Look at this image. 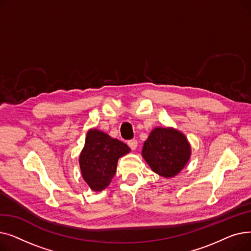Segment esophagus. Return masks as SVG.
I'll use <instances>...</instances> for the list:
<instances>
[{"label":"esophagus","mask_w":251,"mask_h":251,"mask_svg":"<svg viewBox=\"0 0 251 251\" xmlns=\"http://www.w3.org/2000/svg\"><path fill=\"white\" fill-rule=\"evenodd\" d=\"M137 144H138V141L135 139V138H133V139H130L129 141H128V146H129V148L131 149V150H136V148H137Z\"/></svg>","instance_id":"34e87169"}]
</instances>
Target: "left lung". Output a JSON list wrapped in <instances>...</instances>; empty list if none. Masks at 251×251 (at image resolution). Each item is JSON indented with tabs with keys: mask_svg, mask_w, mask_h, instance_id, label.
<instances>
[{
	"mask_svg": "<svg viewBox=\"0 0 251 251\" xmlns=\"http://www.w3.org/2000/svg\"><path fill=\"white\" fill-rule=\"evenodd\" d=\"M190 151L185 135L179 131L155 128L143 143L142 156L153 172L163 177H173L186 165Z\"/></svg>",
	"mask_w": 251,
	"mask_h": 251,
	"instance_id": "obj_1",
	"label": "left lung"
}]
</instances>
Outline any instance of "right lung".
Listing matches in <instances>:
<instances>
[{"label":"right lung","mask_w":251,"mask_h":251,"mask_svg":"<svg viewBox=\"0 0 251 251\" xmlns=\"http://www.w3.org/2000/svg\"><path fill=\"white\" fill-rule=\"evenodd\" d=\"M129 151L130 149L124 142L100 130L90 129L79 156L82 177L88 186L95 191L107 187L115 176L119 157Z\"/></svg>","instance_id":"obj_1"}]
</instances>
